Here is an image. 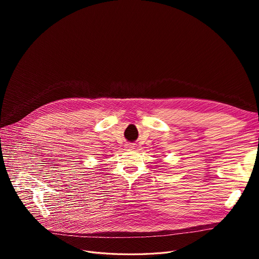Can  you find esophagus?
<instances>
[{
    "label": "esophagus",
    "mask_w": 259,
    "mask_h": 259,
    "mask_svg": "<svg viewBox=\"0 0 259 259\" xmlns=\"http://www.w3.org/2000/svg\"><path fill=\"white\" fill-rule=\"evenodd\" d=\"M133 147H134L133 144H127L126 145V148H128V149H133Z\"/></svg>",
    "instance_id": "esophagus-1"
}]
</instances>
